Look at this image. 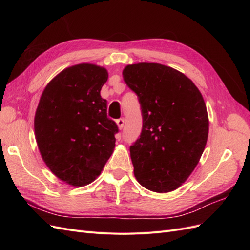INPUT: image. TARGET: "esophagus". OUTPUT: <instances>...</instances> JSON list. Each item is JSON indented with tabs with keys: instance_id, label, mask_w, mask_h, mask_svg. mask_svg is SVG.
Returning <instances> with one entry per match:
<instances>
[{
	"instance_id": "obj_1",
	"label": "esophagus",
	"mask_w": 250,
	"mask_h": 250,
	"mask_svg": "<svg viewBox=\"0 0 250 250\" xmlns=\"http://www.w3.org/2000/svg\"><path fill=\"white\" fill-rule=\"evenodd\" d=\"M124 124H125V119L124 118H121V119L117 120V125L119 126L120 129H122V128L124 127Z\"/></svg>"
}]
</instances>
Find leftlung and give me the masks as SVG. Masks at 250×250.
<instances>
[{"mask_svg":"<svg viewBox=\"0 0 250 250\" xmlns=\"http://www.w3.org/2000/svg\"><path fill=\"white\" fill-rule=\"evenodd\" d=\"M138 95L143 126L130 146L134 176L150 191H174L190 176L208 141L206 103L192 80L170 66L142 62L123 71Z\"/></svg>","mask_w":250,"mask_h":250,"instance_id":"8db88e82","label":"left lung"}]
</instances>
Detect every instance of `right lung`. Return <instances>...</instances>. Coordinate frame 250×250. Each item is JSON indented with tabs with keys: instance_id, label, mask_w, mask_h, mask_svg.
<instances>
[{
	"instance_id": "add662e5",
	"label": "right lung",
	"mask_w": 250,
	"mask_h": 250,
	"mask_svg": "<svg viewBox=\"0 0 250 250\" xmlns=\"http://www.w3.org/2000/svg\"><path fill=\"white\" fill-rule=\"evenodd\" d=\"M107 78V71L95 64L67 67L44 88L36 109L34 129L42 160L75 187L95 180L115 148L119 128L100 95Z\"/></svg>"
}]
</instances>
